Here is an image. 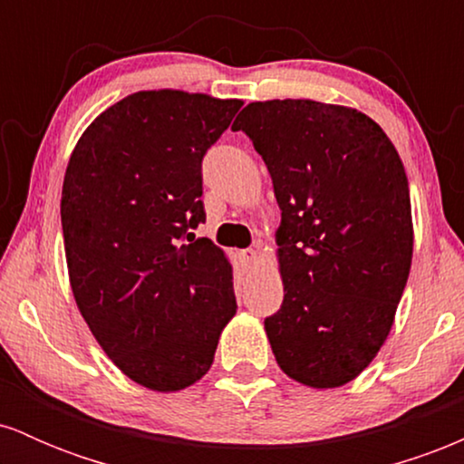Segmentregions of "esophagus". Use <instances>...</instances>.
<instances>
[{
    "label": "esophagus",
    "instance_id": "1",
    "mask_svg": "<svg viewBox=\"0 0 464 464\" xmlns=\"http://www.w3.org/2000/svg\"><path fill=\"white\" fill-rule=\"evenodd\" d=\"M257 250H253V248H248V250H242V262L244 264H248V266H253L255 262H257Z\"/></svg>",
    "mask_w": 464,
    "mask_h": 464
}]
</instances>
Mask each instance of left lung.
Returning <instances> with one entry per match:
<instances>
[{
    "label": "left lung",
    "instance_id": "left-lung-1",
    "mask_svg": "<svg viewBox=\"0 0 464 464\" xmlns=\"http://www.w3.org/2000/svg\"><path fill=\"white\" fill-rule=\"evenodd\" d=\"M233 130L262 154L281 209L285 295L264 321L276 364L312 388L347 384L388 338L412 264L401 159L369 115L314 100L250 102Z\"/></svg>",
    "mask_w": 464,
    "mask_h": 464
}]
</instances>
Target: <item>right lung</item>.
<instances>
[{
    "mask_svg": "<svg viewBox=\"0 0 464 464\" xmlns=\"http://www.w3.org/2000/svg\"><path fill=\"white\" fill-rule=\"evenodd\" d=\"M242 106L174 89L137 92L82 132L63 180L73 299L137 384L183 391L211 369L236 316L233 270L205 222L202 157Z\"/></svg>",
    "mask_w": 464,
    "mask_h": 464,
    "instance_id": "add662e5",
    "label": "right lung"
}]
</instances>
